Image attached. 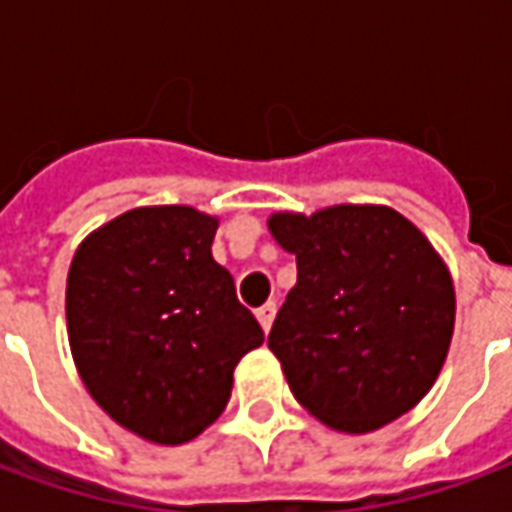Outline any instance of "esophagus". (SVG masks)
<instances>
[{"mask_svg":"<svg viewBox=\"0 0 512 512\" xmlns=\"http://www.w3.org/2000/svg\"><path fill=\"white\" fill-rule=\"evenodd\" d=\"M274 315H277V304H274V301H268V304H263V307L257 310V321H260V326H263V332H268V329H271Z\"/></svg>","mask_w":512,"mask_h":512,"instance_id":"obj_1","label":"esophagus"}]
</instances>
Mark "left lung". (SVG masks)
<instances>
[{
  "label": "left lung",
  "instance_id": "1",
  "mask_svg": "<svg viewBox=\"0 0 512 512\" xmlns=\"http://www.w3.org/2000/svg\"><path fill=\"white\" fill-rule=\"evenodd\" d=\"M296 255V288L268 334L290 392L329 428L367 433L428 395L455 326L447 266L414 224L384 205L274 213Z\"/></svg>",
  "mask_w": 512,
  "mask_h": 512
}]
</instances>
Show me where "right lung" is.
Returning a JSON list of instances; mask_svg holds the SVG:
<instances>
[{
    "label": "right lung",
    "mask_w": 512,
    "mask_h": 512,
    "mask_svg": "<svg viewBox=\"0 0 512 512\" xmlns=\"http://www.w3.org/2000/svg\"><path fill=\"white\" fill-rule=\"evenodd\" d=\"M216 224L186 205L136 208L87 235L68 271V340L87 392L156 444L208 428L235 365L266 340L213 260Z\"/></svg>",
    "instance_id": "obj_1"
}]
</instances>
